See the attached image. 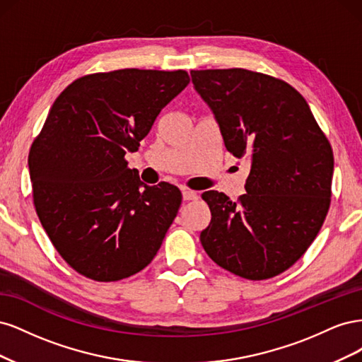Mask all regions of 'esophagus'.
Instances as JSON below:
<instances>
[{
  "mask_svg": "<svg viewBox=\"0 0 362 362\" xmlns=\"http://www.w3.org/2000/svg\"><path fill=\"white\" fill-rule=\"evenodd\" d=\"M199 194L196 192H192V190H182V199L184 201H194L198 199Z\"/></svg>",
  "mask_w": 362,
  "mask_h": 362,
  "instance_id": "34e87169",
  "label": "esophagus"
}]
</instances>
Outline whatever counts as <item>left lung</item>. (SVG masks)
Returning <instances> with one entry per match:
<instances>
[{"instance_id": "left-lung-1", "label": "left lung", "mask_w": 362, "mask_h": 362, "mask_svg": "<svg viewBox=\"0 0 362 362\" xmlns=\"http://www.w3.org/2000/svg\"><path fill=\"white\" fill-rule=\"evenodd\" d=\"M225 148L250 160L246 193L205 192L211 222L201 243L216 264L259 281L291 267L319 234L331 202L334 156L305 98L242 68L192 71Z\"/></svg>"}]
</instances>
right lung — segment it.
Returning <instances> with one entry per match:
<instances>
[{
    "label": "right lung",
    "mask_w": 362,
    "mask_h": 362,
    "mask_svg": "<svg viewBox=\"0 0 362 362\" xmlns=\"http://www.w3.org/2000/svg\"><path fill=\"white\" fill-rule=\"evenodd\" d=\"M189 81L185 71L119 69L81 76L54 101L28 156L33 198L54 247L83 276L119 281L157 255L182 196L141 182L125 154Z\"/></svg>",
    "instance_id": "add662e5"
}]
</instances>
